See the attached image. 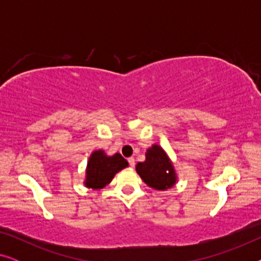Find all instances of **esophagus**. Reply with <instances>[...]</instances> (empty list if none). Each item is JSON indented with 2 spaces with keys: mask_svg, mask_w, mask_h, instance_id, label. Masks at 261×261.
Masks as SVG:
<instances>
[{
  "mask_svg": "<svg viewBox=\"0 0 261 261\" xmlns=\"http://www.w3.org/2000/svg\"><path fill=\"white\" fill-rule=\"evenodd\" d=\"M128 163H129V166L130 167H134L135 166V159L134 158H128Z\"/></svg>",
  "mask_w": 261,
  "mask_h": 261,
  "instance_id": "34e87169",
  "label": "esophagus"
}]
</instances>
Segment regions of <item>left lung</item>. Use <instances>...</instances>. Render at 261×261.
I'll list each match as a JSON object with an SVG mask.
<instances>
[{"label": "left lung", "mask_w": 261, "mask_h": 261, "mask_svg": "<svg viewBox=\"0 0 261 261\" xmlns=\"http://www.w3.org/2000/svg\"><path fill=\"white\" fill-rule=\"evenodd\" d=\"M137 172L148 187L166 190L176 183V172L165 151L158 145L147 149L146 160L137 164Z\"/></svg>", "instance_id": "obj_1"}]
</instances>
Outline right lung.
I'll return each instance as SVG.
<instances>
[{
  "mask_svg": "<svg viewBox=\"0 0 261 261\" xmlns=\"http://www.w3.org/2000/svg\"><path fill=\"white\" fill-rule=\"evenodd\" d=\"M128 166L127 160L122 155L116 153L108 156L105 151L99 149L90 155L87 166V178L85 187L91 189H102L109 184L114 176Z\"/></svg>",
  "mask_w": 261,
  "mask_h": 261,
  "instance_id": "obj_1",
  "label": "right lung"
}]
</instances>
